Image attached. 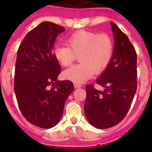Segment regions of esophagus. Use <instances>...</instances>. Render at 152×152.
<instances>
[{"label": "esophagus", "instance_id": "esophagus-1", "mask_svg": "<svg viewBox=\"0 0 152 152\" xmlns=\"http://www.w3.org/2000/svg\"><path fill=\"white\" fill-rule=\"evenodd\" d=\"M74 86H75V88H81L82 85L80 84H77V83H74Z\"/></svg>", "mask_w": 152, "mask_h": 152}]
</instances>
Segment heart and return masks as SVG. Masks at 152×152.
<instances>
[{
	"label": "heart",
	"instance_id": "b5f03b06",
	"mask_svg": "<svg viewBox=\"0 0 152 152\" xmlns=\"http://www.w3.org/2000/svg\"><path fill=\"white\" fill-rule=\"evenodd\" d=\"M67 45L56 46L54 56L64 67L70 66L79 56L80 64L63 72V77L75 83H83L94 74L104 72L113 54V43L107 34L79 30L67 39Z\"/></svg>",
	"mask_w": 152,
	"mask_h": 152
}]
</instances>
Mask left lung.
Returning a JSON list of instances; mask_svg holds the SVG:
<instances>
[{
    "label": "left lung",
    "mask_w": 152,
    "mask_h": 152,
    "mask_svg": "<svg viewBox=\"0 0 152 152\" xmlns=\"http://www.w3.org/2000/svg\"><path fill=\"white\" fill-rule=\"evenodd\" d=\"M113 54L107 69L96 82L104 88L95 89L86 86L84 113L87 119L97 129L116 126L128 113L137 89V55L129 38L114 23Z\"/></svg>",
    "instance_id": "obj_1"
}]
</instances>
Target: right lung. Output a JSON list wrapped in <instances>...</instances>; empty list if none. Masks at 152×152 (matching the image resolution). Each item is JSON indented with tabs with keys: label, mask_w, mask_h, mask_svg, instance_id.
Here are the masks:
<instances>
[{
	"label": "right lung",
	"mask_w": 152,
	"mask_h": 152,
	"mask_svg": "<svg viewBox=\"0 0 152 152\" xmlns=\"http://www.w3.org/2000/svg\"><path fill=\"white\" fill-rule=\"evenodd\" d=\"M64 28L41 23L24 37L17 51L14 92L19 108L29 123L49 129L61 119L64 103L74 91L70 80H58L61 66L52 52Z\"/></svg>",
	"instance_id": "right-lung-1"
}]
</instances>
